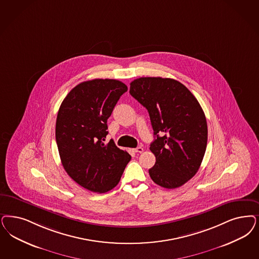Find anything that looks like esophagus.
I'll use <instances>...</instances> for the list:
<instances>
[{
	"mask_svg": "<svg viewBox=\"0 0 259 259\" xmlns=\"http://www.w3.org/2000/svg\"><path fill=\"white\" fill-rule=\"evenodd\" d=\"M133 151H134L135 153H143V148L142 146H139V147H137V148L133 149Z\"/></svg>",
	"mask_w": 259,
	"mask_h": 259,
	"instance_id": "1",
	"label": "esophagus"
}]
</instances>
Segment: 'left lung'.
Here are the masks:
<instances>
[{
	"label": "left lung",
	"instance_id": "obj_1",
	"mask_svg": "<svg viewBox=\"0 0 259 259\" xmlns=\"http://www.w3.org/2000/svg\"><path fill=\"white\" fill-rule=\"evenodd\" d=\"M130 95L147 109L155 140L156 157L149 175L164 188H176L199 169L207 143L205 113L196 98L181 82L162 77H141L130 83Z\"/></svg>",
	"mask_w": 259,
	"mask_h": 259
}]
</instances>
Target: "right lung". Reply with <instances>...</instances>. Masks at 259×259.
<instances>
[{"label": "right lung", "instance_id": "1", "mask_svg": "<svg viewBox=\"0 0 259 259\" xmlns=\"http://www.w3.org/2000/svg\"><path fill=\"white\" fill-rule=\"evenodd\" d=\"M127 89L116 79L84 81L71 90L59 108L55 138L63 167L90 191L104 193L115 188L131 160L114 141L104 143L107 119Z\"/></svg>", "mask_w": 259, "mask_h": 259}]
</instances>
